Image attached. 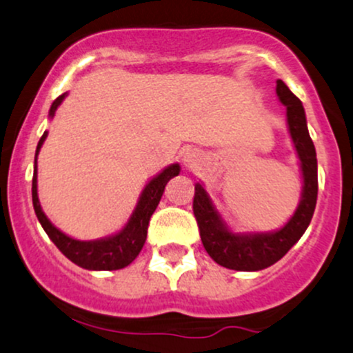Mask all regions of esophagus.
<instances>
[{
  "label": "esophagus",
  "mask_w": 353,
  "mask_h": 353,
  "mask_svg": "<svg viewBox=\"0 0 353 353\" xmlns=\"http://www.w3.org/2000/svg\"><path fill=\"white\" fill-rule=\"evenodd\" d=\"M181 161H183L185 168H193V166H196L198 161H200V158H198L195 152H192V150H190V152L183 153V157H181Z\"/></svg>",
  "instance_id": "34e87169"
}]
</instances>
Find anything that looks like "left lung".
<instances>
[{"instance_id":"8db88e82","label":"left lung","mask_w":353,"mask_h":353,"mask_svg":"<svg viewBox=\"0 0 353 353\" xmlns=\"http://www.w3.org/2000/svg\"><path fill=\"white\" fill-rule=\"evenodd\" d=\"M276 94L287 106V120L292 140L302 161L303 193L299 208L288 223L279 232L235 235L221 223L212 200L200 183L195 185L193 213L200 230L201 243L216 263L225 268L241 272H255L270 267L290 250L310 225L319 193L316 178V153L314 141L308 134L302 101L288 90L282 80L276 81Z\"/></svg>"}]
</instances>
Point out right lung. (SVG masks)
I'll return each mask as SVG.
<instances>
[{
    "mask_svg": "<svg viewBox=\"0 0 353 353\" xmlns=\"http://www.w3.org/2000/svg\"><path fill=\"white\" fill-rule=\"evenodd\" d=\"M65 94L58 97L53 101L50 108V117H53L59 103L63 101ZM46 134L39 138L37 146V157L39 148H41L43 141H45ZM180 173V166L172 165L163 170L160 175L153 178L148 185H146L143 193H141L140 201H138L137 210L133 212L132 219H130L126 227L121 230L117 235L108 236L103 240L94 241H80L66 236L65 233L59 232L57 227L51 225V221L46 219L43 213L41 207L38 201V192H37V160H34V173H33V187H31V195H33V207L34 213H37L39 223H41L43 230L46 235L50 236L51 241L58 247V250L70 259L71 262L77 263L78 267L86 268V270H120L130 265L138 256V253L143 248L146 233H148V223L152 219L153 212H155L160 198L163 195L165 185L168 183L170 178L176 176Z\"/></svg>",
    "mask_w": 353,
    "mask_h": 353,
    "instance_id": "add662e5",
    "label": "right lung"
}]
</instances>
